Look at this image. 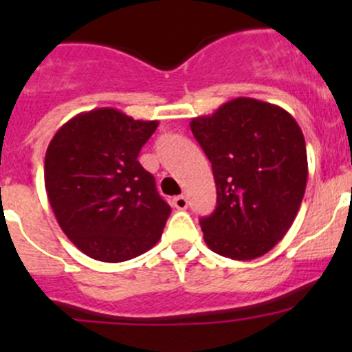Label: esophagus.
I'll return each mask as SVG.
<instances>
[{"instance_id": "esophagus-1", "label": "esophagus", "mask_w": 352, "mask_h": 352, "mask_svg": "<svg viewBox=\"0 0 352 352\" xmlns=\"http://www.w3.org/2000/svg\"><path fill=\"white\" fill-rule=\"evenodd\" d=\"M172 206L175 209H187V197L186 196H177L172 199Z\"/></svg>"}]
</instances>
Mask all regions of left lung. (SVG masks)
Returning a JSON list of instances; mask_svg holds the SVG:
<instances>
[{"label": "left lung", "instance_id": "left-lung-1", "mask_svg": "<svg viewBox=\"0 0 352 352\" xmlns=\"http://www.w3.org/2000/svg\"><path fill=\"white\" fill-rule=\"evenodd\" d=\"M190 131L218 192L214 212L199 221L206 245L233 261L262 257L291 228L307 189L300 126L278 105L239 97L194 117Z\"/></svg>", "mask_w": 352, "mask_h": 352}]
</instances>
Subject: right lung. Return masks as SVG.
<instances>
[{"label":"right lung","mask_w":352,"mask_h":352,"mask_svg":"<svg viewBox=\"0 0 352 352\" xmlns=\"http://www.w3.org/2000/svg\"><path fill=\"white\" fill-rule=\"evenodd\" d=\"M156 127L102 107L74 116L49 143V204L67 239L95 261H129L162 239L172 209L138 162Z\"/></svg>","instance_id":"1"}]
</instances>
